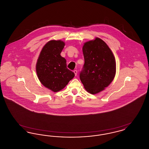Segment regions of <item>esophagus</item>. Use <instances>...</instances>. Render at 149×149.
Returning <instances> with one entry per match:
<instances>
[{
  "label": "esophagus",
  "mask_w": 149,
  "mask_h": 149,
  "mask_svg": "<svg viewBox=\"0 0 149 149\" xmlns=\"http://www.w3.org/2000/svg\"><path fill=\"white\" fill-rule=\"evenodd\" d=\"M74 74H75V76H77V74H78V72H77V70H75L74 71Z\"/></svg>",
  "instance_id": "obj_1"
}]
</instances>
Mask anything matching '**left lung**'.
<instances>
[{"label":"left lung","mask_w":149,"mask_h":149,"mask_svg":"<svg viewBox=\"0 0 149 149\" xmlns=\"http://www.w3.org/2000/svg\"><path fill=\"white\" fill-rule=\"evenodd\" d=\"M83 52L85 63L80 79L85 90L95 94L104 91L113 80L115 57L106 43L98 37L84 43Z\"/></svg>","instance_id":"left-lung-1"}]
</instances>
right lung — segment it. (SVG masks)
<instances>
[{
	"instance_id": "obj_1",
	"label": "right lung",
	"mask_w": 149,
	"mask_h": 149,
	"mask_svg": "<svg viewBox=\"0 0 149 149\" xmlns=\"http://www.w3.org/2000/svg\"><path fill=\"white\" fill-rule=\"evenodd\" d=\"M65 43L61 40H50L43 47L38 57L36 70L45 87L54 92L68 85L75 74L66 68V61L60 54Z\"/></svg>"
}]
</instances>
